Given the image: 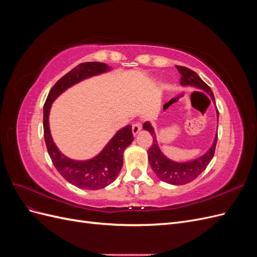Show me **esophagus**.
I'll return each instance as SVG.
<instances>
[{
    "label": "esophagus",
    "instance_id": "esophagus-1",
    "mask_svg": "<svg viewBox=\"0 0 257 257\" xmlns=\"http://www.w3.org/2000/svg\"><path fill=\"white\" fill-rule=\"evenodd\" d=\"M142 127H143V125H142L141 122H135V123L133 124V126H132V132H133L134 136L137 135V134L139 133V132H141Z\"/></svg>",
    "mask_w": 257,
    "mask_h": 257
}]
</instances>
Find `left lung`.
Masks as SVG:
<instances>
[{"label":"left lung","mask_w":257,"mask_h":257,"mask_svg":"<svg viewBox=\"0 0 257 257\" xmlns=\"http://www.w3.org/2000/svg\"><path fill=\"white\" fill-rule=\"evenodd\" d=\"M178 72L180 73L181 78L180 83L183 87L185 85H191V87L197 88L200 90H204L210 95V97L214 100L213 92L210 89L209 85L201 80L200 77L194 72L192 69L184 67V66H176ZM217 119H219V111L216 110ZM144 130L148 131L152 135L153 143L150 147V149L148 150V159H149L150 166L153 172L155 173L162 181H164L169 184L174 185H181L192 182L195 179L204 172L210 161L212 160L214 151H215V146L217 142V133L214 137V141L212 146L210 147V149L201 157L192 160L190 162H183L179 163L169 160L166 158L164 154L162 153L160 147L158 145L157 141V135H155L154 128L152 127L150 122H145L144 123Z\"/></svg>","instance_id":"8db88e82"}]
</instances>
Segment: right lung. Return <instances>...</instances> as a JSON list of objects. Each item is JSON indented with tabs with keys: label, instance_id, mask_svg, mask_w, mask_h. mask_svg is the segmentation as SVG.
Listing matches in <instances>:
<instances>
[{
	"label": "right lung",
	"instance_id": "obj_1",
	"mask_svg": "<svg viewBox=\"0 0 257 257\" xmlns=\"http://www.w3.org/2000/svg\"><path fill=\"white\" fill-rule=\"evenodd\" d=\"M108 71L110 67L100 62H85L77 65L56 82L44 105V138L49 157L60 175L79 189H103L115 180L123 165V152L134 141L132 126L126 125L116 132L96 157L87 161H75L62 154L52 141L49 128L50 108L54 99L69 87Z\"/></svg>",
	"mask_w": 257,
	"mask_h": 257
}]
</instances>
